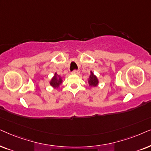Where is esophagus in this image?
Masks as SVG:
<instances>
[{
	"instance_id": "esophagus-1",
	"label": "esophagus",
	"mask_w": 151,
	"mask_h": 151,
	"mask_svg": "<svg viewBox=\"0 0 151 151\" xmlns=\"http://www.w3.org/2000/svg\"><path fill=\"white\" fill-rule=\"evenodd\" d=\"M78 73H79V70H73V71L72 72V74H76Z\"/></svg>"
}]
</instances>
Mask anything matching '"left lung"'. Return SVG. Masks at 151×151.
<instances>
[{
  "instance_id": "1",
  "label": "left lung",
  "mask_w": 151,
  "mask_h": 151,
  "mask_svg": "<svg viewBox=\"0 0 151 151\" xmlns=\"http://www.w3.org/2000/svg\"><path fill=\"white\" fill-rule=\"evenodd\" d=\"M88 84L90 87H96L99 84V80L92 71L90 72V75L88 79Z\"/></svg>"
}]
</instances>
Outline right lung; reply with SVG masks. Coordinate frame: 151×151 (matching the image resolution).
I'll return each instance as SVG.
<instances>
[{
	"instance_id": "obj_1",
	"label": "right lung",
	"mask_w": 151,
	"mask_h": 151,
	"mask_svg": "<svg viewBox=\"0 0 151 151\" xmlns=\"http://www.w3.org/2000/svg\"><path fill=\"white\" fill-rule=\"evenodd\" d=\"M63 82V79L61 76L58 75L57 73L55 74L54 77L52 78L51 81H50V86L52 87H53L54 88H59L60 85Z\"/></svg>"
}]
</instances>
